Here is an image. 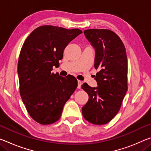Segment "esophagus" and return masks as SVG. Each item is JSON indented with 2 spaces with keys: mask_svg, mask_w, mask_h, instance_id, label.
Here are the masks:
<instances>
[{
  "mask_svg": "<svg viewBox=\"0 0 151 151\" xmlns=\"http://www.w3.org/2000/svg\"><path fill=\"white\" fill-rule=\"evenodd\" d=\"M81 85H82V82L81 81H78V88L80 89L81 88Z\"/></svg>",
  "mask_w": 151,
  "mask_h": 151,
  "instance_id": "1",
  "label": "esophagus"
}]
</instances>
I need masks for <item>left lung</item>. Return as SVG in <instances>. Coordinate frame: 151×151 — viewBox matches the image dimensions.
<instances>
[{
	"instance_id": "obj_1",
	"label": "left lung",
	"mask_w": 151,
	"mask_h": 151,
	"mask_svg": "<svg viewBox=\"0 0 151 151\" xmlns=\"http://www.w3.org/2000/svg\"><path fill=\"white\" fill-rule=\"evenodd\" d=\"M86 39L95 49L94 79L97 87L84 83L88 101L82 108L83 117L92 124H104L118 113L128 89L127 57L124 45L116 33L108 29H88Z\"/></svg>"
}]
</instances>
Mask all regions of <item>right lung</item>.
Listing matches in <instances>:
<instances>
[{
    "instance_id": "1",
    "label": "right lung",
    "mask_w": 151,
    "mask_h": 151,
    "mask_svg": "<svg viewBox=\"0 0 151 151\" xmlns=\"http://www.w3.org/2000/svg\"><path fill=\"white\" fill-rule=\"evenodd\" d=\"M81 33L78 29L45 25L33 30L22 45L18 62L20 94L29 115L40 124L58 121L77 87L73 76L51 71L59 65L67 45Z\"/></svg>"
}]
</instances>
